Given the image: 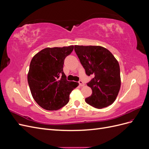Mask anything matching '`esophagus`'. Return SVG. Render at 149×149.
I'll return each mask as SVG.
<instances>
[{"label": "esophagus", "instance_id": "obj_1", "mask_svg": "<svg viewBox=\"0 0 149 149\" xmlns=\"http://www.w3.org/2000/svg\"><path fill=\"white\" fill-rule=\"evenodd\" d=\"M79 84L80 86H84V82L83 81H81V80H80L79 81Z\"/></svg>", "mask_w": 149, "mask_h": 149}]
</instances>
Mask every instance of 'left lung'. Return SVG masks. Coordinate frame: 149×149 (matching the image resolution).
I'll return each instance as SVG.
<instances>
[{
  "label": "left lung",
  "instance_id": "left-lung-1",
  "mask_svg": "<svg viewBox=\"0 0 149 149\" xmlns=\"http://www.w3.org/2000/svg\"><path fill=\"white\" fill-rule=\"evenodd\" d=\"M74 50L86 73L93 76L87 84L92 94L85 99L86 102L97 109L111 105L120 88L118 60L111 52L101 46L74 45Z\"/></svg>",
  "mask_w": 149,
  "mask_h": 149
}]
</instances>
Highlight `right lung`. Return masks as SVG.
Returning <instances> with one entry per match:
<instances>
[{"label": "right lung", "instance_id": "1", "mask_svg": "<svg viewBox=\"0 0 149 149\" xmlns=\"http://www.w3.org/2000/svg\"><path fill=\"white\" fill-rule=\"evenodd\" d=\"M73 49V45L46 48L31 60L29 85L34 100L44 109L56 111L65 106L71 92L79 85L67 81L63 70L65 58Z\"/></svg>", "mask_w": 149, "mask_h": 149}]
</instances>
